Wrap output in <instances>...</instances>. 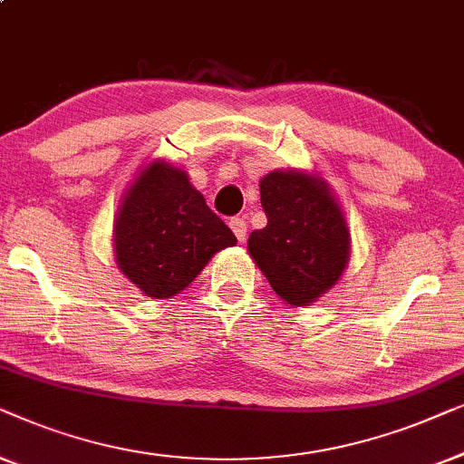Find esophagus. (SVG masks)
Instances as JSON below:
<instances>
[{
  "mask_svg": "<svg viewBox=\"0 0 464 464\" xmlns=\"http://www.w3.org/2000/svg\"><path fill=\"white\" fill-rule=\"evenodd\" d=\"M229 227H231V231L235 233V237H237V241H246L247 225H246L244 218H231Z\"/></svg>",
  "mask_w": 464,
  "mask_h": 464,
  "instance_id": "34e87169",
  "label": "esophagus"
}]
</instances>
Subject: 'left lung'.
Masks as SVG:
<instances>
[{"instance_id":"obj_1","label":"left lung","mask_w":464,"mask_h":464,"mask_svg":"<svg viewBox=\"0 0 464 464\" xmlns=\"http://www.w3.org/2000/svg\"><path fill=\"white\" fill-rule=\"evenodd\" d=\"M265 229L247 237L254 263L288 304H309L338 282L349 260V229L325 182L300 172L260 180Z\"/></svg>"}]
</instances>
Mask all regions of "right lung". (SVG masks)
Segmentation results:
<instances>
[{"label":"right lung","instance_id":"1","mask_svg":"<svg viewBox=\"0 0 464 464\" xmlns=\"http://www.w3.org/2000/svg\"><path fill=\"white\" fill-rule=\"evenodd\" d=\"M235 241L233 231L208 208L187 174L160 161L140 172L115 220L117 265L153 298L179 295L214 252Z\"/></svg>","mask_w":464,"mask_h":464}]
</instances>
